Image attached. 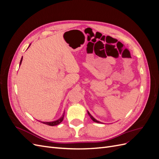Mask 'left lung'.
<instances>
[{
    "instance_id": "8db88e82",
    "label": "left lung",
    "mask_w": 159,
    "mask_h": 159,
    "mask_svg": "<svg viewBox=\"0 0 159 159\" xmlns=\"http://www.w3.org/2000/svg\"><path fill=\"white\" fill-rule=\"evenodd\" d=\"M88 115H89V117H90V118L91 119H92L93 120V121H94V122H96V123H101V122H99V121H98V120H96L93 116H92V115H91L89 113V111H88Z\"/></svg>"
}]
</instances>
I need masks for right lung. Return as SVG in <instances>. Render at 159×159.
I'll return each instance as SVG.
<instances>
[{"label":"right lung","instance_id":"add662e5","mask_svg":"<svg viewBox=\"0 0 159 159\" xmlns=\"http://www.w3.org/2000/svg\"><path fill=\"white\" fill-rule=\"evenodd\" d=\"M29 46H28V47H29ZM22 57L21 58V60H20V64H21V63H22ZM64 113H65V112H64L63 115H62V116H61L59 119L56 120V121H52V122H43V121H42L41 123H44V124H46V125H50V126L57 125L60 124L62 121H63L64 117Z\"/></svg>","mask_w":159,"mask_h":159}]
</instances>
